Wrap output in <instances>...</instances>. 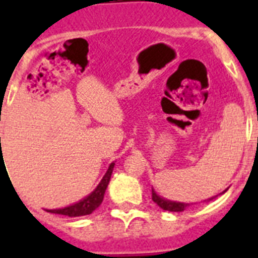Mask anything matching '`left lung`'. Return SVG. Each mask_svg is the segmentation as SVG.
<instances>
[{"mask_svg":"<svg viewBox=\"0 0 258 258\" xmlns=\"http://www.w3.org/2000/svg\"><path fill=\"white\" fill-rule=\"evenodd\" d=\"M225 191H226V190H225ZM212 200L213 198H210L209 201H212ZM153 201L158 205V206H159V208L163 209V210H167V212L179 213V212H183L184 209H187V206H190V204H183V202H175V201L165 200V198H162V197L158 196L157 192L154 191V188H153Z\"/></svg>","mask_w":258,"mask_h":258,"instance_id":"left-lung-1","label":"left lung"}]
</instances>
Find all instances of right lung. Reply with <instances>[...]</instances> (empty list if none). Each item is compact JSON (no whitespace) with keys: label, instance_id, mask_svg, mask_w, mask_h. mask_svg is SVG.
<instances>
[{"label":"right lung","instance_id":"1","mask_svg":"<svg viewBox=\"0 0 258 258\" xmlns=\"http://www.w3.org/2000/svg\"><path fill=\"white\" fill-rule=\"evenodd\" d=\"M113 166L115 163H111L105 172V175L103 176V179L100 180V183L97 184V187L93 190L88 197L83 198L82 201H79L76 204L70 205L67 208L62 209H53V210H46V212L54 213V214H62V216L68 217H80V216H88L93 210H96L100 204L103 202V198H104L105 188L108 186L109 179H111V174H112Z\"/></svg>","mask_w":258,"mask_h":258}]
</instances>
